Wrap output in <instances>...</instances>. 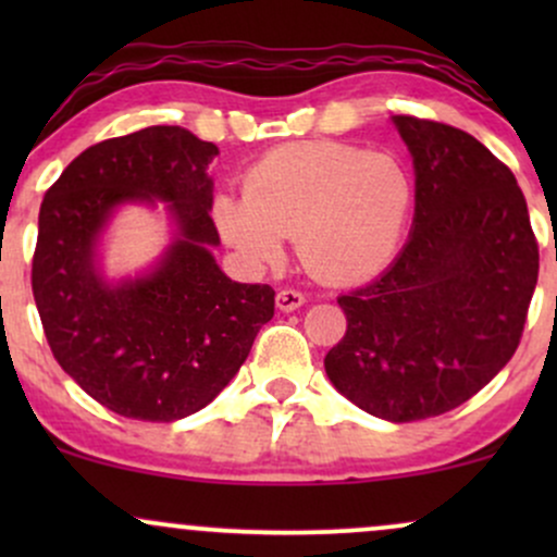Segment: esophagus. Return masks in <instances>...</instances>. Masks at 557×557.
<instances>
[{"label":"esophagus","instance_id":"obj_1","mask_svg":"<svg viewBox=\"0 0 557 557\" xmlns=\"http://www.w3.org/2000/svg\"><path fill=\"white\" fill-rule=\"evenodd\" d=\"M304 293H298V290H290V287H287V290H280L277 293V309L280 311H296V309H300V306H304Z\"/></svg>","mask_w":557,"mask_h":557}]
</instances>
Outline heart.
<instances>
[{"mask_svg":"<svg viewBox=\"0 0 557 557\" xmlns=\"http://www.w3.org/2000/svg\"><path fill=\"white\" fill-rule=\"evenodd\" d=\"M413 209L411 172L398 157L343 140H300L267 151L243 177V198L216 196L222 240L251 267H277L298 240L317 277L354 285L398 253Z\"/></svg>","mask_w":557,"mask_h":557,"instance_id":"obj_1","label":"heart"}]
</instances>
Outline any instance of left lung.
I'll return each mask as SVG.
<instances>
[{"label":"left lung","mask_w":557,"mask_h":557,"mask_svg":"<svg viewBox=\"0 0 557 557\" xmlns=\"http://www.w3.org/2000/svg\"><path fill=\"white\" fill-rule=\"evenodd\" d=\"M417 172L413 230L374 283L337 298V393L406 424L476 395L516 354L540 248L513 172L458 127L395 114Z\"/></svg>","instance_id":"1"}]
</instances>
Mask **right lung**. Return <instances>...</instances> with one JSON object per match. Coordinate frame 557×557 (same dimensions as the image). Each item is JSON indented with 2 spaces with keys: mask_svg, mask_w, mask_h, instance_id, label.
Listing matches in <instances>:
<instances>
[{
  "mask_svg": "<svg viewBox=\"0 0 557 557\" xmlns=\"http://www.w3.org/2000/svg\"><path fill=\"white\" fill-rule=\"evenodd\" d=\"M216 154L185 127H144L83 151L44 196L30 270L44 335L57 363L125 419L201 411L274 317L270 285L235 283L212 257ZM131 200L168 202L176 238L146 275L107 284L95 246Z\"/></svg>",
  "mask_w": 557,
  "mask_h": 557,
  "instance_id": "obj_1",
  "label": "right lung"
}]
</instances>
